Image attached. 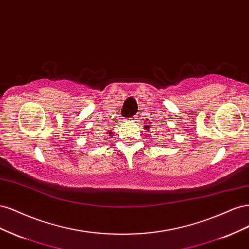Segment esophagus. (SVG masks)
Instances as JSON below:
<instances>
[{"instance_id":"obj_1","label":"esophagus","mask_w":249,"mask_h":249,"mask_svg":"<svg viewBox=\"0 0 249 249\" xmlns=\"http://www.w3.org/2000/svg\"><path fill=\"white\" fill-rule=\"evenodd\" d=\"M132 119H133V120H135V119H137V117H136V116H135V117H132Z\"/></svg>"}]
</instances>
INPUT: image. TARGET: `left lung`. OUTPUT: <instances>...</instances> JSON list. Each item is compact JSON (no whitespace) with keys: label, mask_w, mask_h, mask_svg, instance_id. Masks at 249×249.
I'll return each mask as SVG.
<instances>
[{"label":"left lung","mask_w":249,"mask_h":249,"mask_svg":"<svg viewBox=\"0 0 249 249\" xmlns=\"http://www.w3.org/2000/svg\"><path fill=\"white\" fill-rule=\"evenodd\" d=\"M149 127H150V125H149L148 124H146L144 125V129H145L146 131H148V130H149Z\"/></svg>","instance_id":"1"}]
</instances>
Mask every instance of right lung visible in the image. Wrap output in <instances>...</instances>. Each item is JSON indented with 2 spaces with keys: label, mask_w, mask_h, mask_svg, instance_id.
<instances>
[{
  "label": "right lung",
  "mask_w": 249,
  "mask_h": 249,
  "mask_svg": "<svg viewBox=\"0 0 249 249\" xmlns=\"http://www.w3.org/2000/svg\"><path fill=\"white\" fill-rule=\"evenodd\" d=\"M107 134H109V136H113V132L112 131H108Z\"/></svg>",
  "instance_id": "right-lung-1"
}]
</instances>
